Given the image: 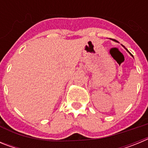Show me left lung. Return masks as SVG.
<instances>
[{
	"label": "left lung",
	"mask_w": 148,
	"mask_h": 148,
	"mask_svg": "<svg viewBox=\"0 0 148 148\" xmlns=\"http://www.w3.org/2000/svg\"><path fill=\"white\" fill-rule=\"evenodd\" d=\"M123 47H124V46H123ZM125 49H126V50H127V51L128 53H130V55H131V53H130V52H129V51H128V50H127V49H126V48H125ZM131 56H132V55H131Z\"/></svg>",
	"instance_id": "8db88e82"
}]
</instances>
